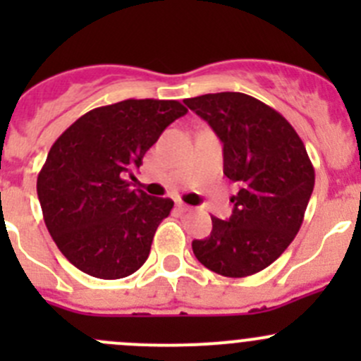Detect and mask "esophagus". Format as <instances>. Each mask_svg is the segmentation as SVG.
Returning a JSON list of instances; mask_svg holds the SVG:
<instances>
[{"label":"esophagus","instance_id":"34e87169","mask_svg":"<svg viewBox=\"0 0 361 361\" xmlns=\"http://www.w3.org/2000/svg\"><path fill=\"white\" fill-rule=\"evenodd\" d=\"M176 207H178V211H181V213H188V211H192L194 209V207L192 206H188V204H185V202H176Z\"/></svg>","mask_w":361,"mask_h":361}]
</instances>
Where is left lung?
Returning <instances> with one entry per match:
<instances>
[{"mask_svg": "<svg viewBox=\"0 0 361 361\" xmlns=\"http://www.w3.org/2000/svg\"><path fill=\"white\" fill-rule=\"evenodd\" d=\"M224 143V174L239 183L228 220L211 216L213 231L192 250L204 267L225 278L257 274L278 260L304 221L314 167L292 123L243 92L185 99Z\"/></svg>", "mask_w": 361, "mask_h": 361, "instance_id": "1", "label": "left lung"}]
</instances>
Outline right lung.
Segmentation results:
<instances>
[{
    "label": "right lung",
    "instance_id": "obj_1",
    "mask_svg": "<svg viewBox=\"0 0 361 361\" xmlns=\"http://www.w3.org/2000/svg\"><path fill=\"white\" fill-rule=\"evenodd\" d=\"M185 113L174 99H126L87 111L52 145L36 192L54 243L76 269L120 279L147 262L174 202L133 190L123 176Z\"/></svg>",
    "mask_w": 361,
    "mask_h": 361
}]
</instances>
